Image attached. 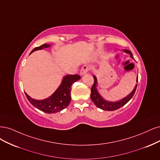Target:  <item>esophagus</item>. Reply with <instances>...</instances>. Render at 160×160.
I'll return each mask as SVG.
<instances>
[{
    "instance_id": "34e87169",
    "label": "esophagus",
    "mask_w": 160,
    "mask_h": 160,
    "mask_svg": "<svg viewBox=\"0 0 160 160\" xmlns=\"http://www.w3.org/2000/svg\"><path fill=\"white\" fill-rule=\"evenodd\" d=\"M90 70V67L88 66H86L84 65V66H82V68L80 70V74L81 76H83L84 74H86L88 70Z\"/></svg>"
}]
</instances>
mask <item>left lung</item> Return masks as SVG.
I'll use <instances>...</instances> for the list:
<instances>
[{
	"label": "left lung",
	"instance_id": "obj_1",
	"mask_svg": "<svg viewBox=\"0 0 160 160\" xmlns=\"http://www.w3.org/2000/svg\"><path fill=\"white\" fill-rule=\"evenodd\" d=\"M123 51L126 53H128L130 55V58L132 59L133 58V56L130 52V50H123ZM93 78L94 80V84L92 86V88H91V94H90V98L92 100V102H94V104L98 107L100 108V109L103 110H106V111H114L116 110L119 109L120 108L122 107L123 106H124L126 103H128L129 101H130L133 96L134 95L135 92L136 90V88H137V84L136 86L133 88V90L129 94L128 96L123 98L116 101V102H110V101H108L106 100L104 98H103L99 93L98 90L97 89V86H98V80L96 76H93ZM138 81V76H137L136 78V83Z\"/></svg>",
	"mask_w": 160,
	"mask_h": 160
}]
</instances>
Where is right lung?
<instances>
[{
  "instance_id": "right-lung-1",
  "label": "right lung",
  "mask_w": 160,
  "mask_h": 160,
  "mask_svg": "<svg viewBox=\"0 0 160 160\" xmlns=\"http://www.w3.org/2000/svg\"><path fill=\"white\" fill-rule=\"evenodd\" d=\"M50 44H44L34 48L30 54L36 50H42L50 47ZM81 77L78 75H66L63 77L60 85L54 93L44 100H36L32 98L25 93L28 100L33 106L47 114H54L64 110L70 104L71 101V86L74 82L78 81Z\"/></svg>"
}]
</instances>
